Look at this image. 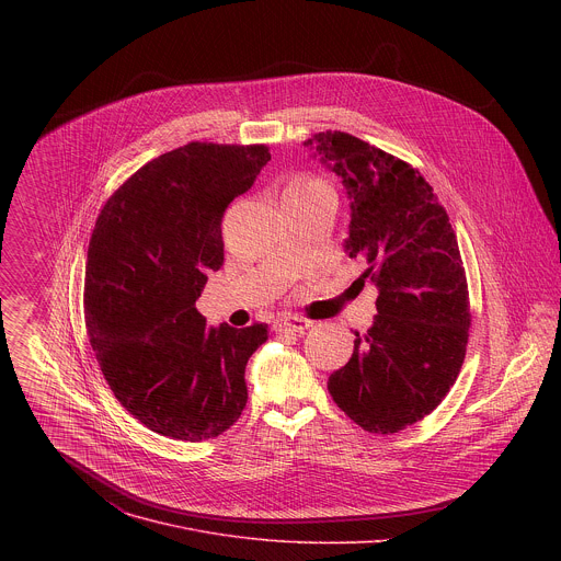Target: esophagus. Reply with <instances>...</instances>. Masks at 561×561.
Returning <instances> with one entry per match:
<instances>
[{
	"mask_svg": "<svg viewBox=\"0 0 561 561\" xmlns=\"http://www.w3.org/2000/svg\"><path fill=\"white\" fill-rule=\"evenodd\" d=\"M311 325V321L305 320V318H298V316H285V318H278L274 321V330L276 332H305L307 328Z\"/></svg>",
	"mask_w": 561,
	"mask_h": 561,
	"instance_id": "1",
	"label": "esophagus"
}]
</instances>
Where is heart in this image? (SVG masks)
Returning <instances> with one entry per match:
<instances>
[{
    "mask_svg": "<svg viewBox=\"0 0 561 561\" xmlns=\"http://www.w3.org/2000/svg\"><path fill=\"white\" fill-rule=\"evenodd\" d=\"M313 190H328L318 179H309V176H300L296 181L289 183V187L285 190V194H302V192H313Z\"/></svg>",
    "mask_w": 561,
    "mask_h": 561,
    "instance_id": "b5f03b06",
    "label": "heart"
}]
</instances>
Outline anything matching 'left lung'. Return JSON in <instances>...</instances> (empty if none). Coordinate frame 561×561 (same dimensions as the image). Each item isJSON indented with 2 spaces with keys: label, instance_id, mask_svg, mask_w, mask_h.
I'll use <instances>...</instances> for the list:
<instances>
[{
  "label": "left lung",
  "instance_id": "8db88e82",
  "mask_svg": "<svg viewBox=\"0 0 561 561\" xmlns=\"http://www.w3.org/2000/svg\"><path fill=\"white\" fill-rule=\"evenodd\" d=\"M350 198L345 252L378 287L371 328L328 378L334 403L363 430L393 434L430 414L454 387L469 341V289L456 233L410 163L343 131L305 142Z\"/></svg>",
  "mask_w": 561,
  "mask_h": 561
}]
</instances>
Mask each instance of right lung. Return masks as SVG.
<instances>
[{
	"label": "right lung",
	"instance_id": "add662e5",
	"mask_svg": "<svg viewBox=\"0 0 561 561\" xmlns=\"http://www.w3.org/2000/svg\"><path fill=\"white\" fill-rule=\"evenodd\" d=\"M270 161L263 145L190 142L145 163L105 203L85 261L90 345L121 405L156 434L201 443L248 401L267 323L207 325L196 300L225 263L222 216Z\"/></svg>",
	"mask_w": 561,
	"mask_h": 561
}]
</instances>
